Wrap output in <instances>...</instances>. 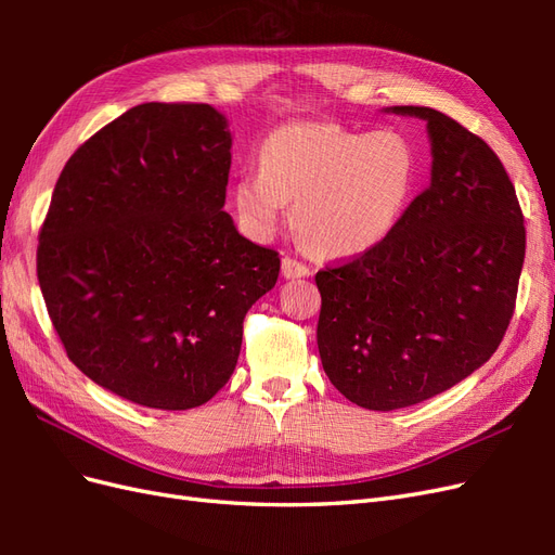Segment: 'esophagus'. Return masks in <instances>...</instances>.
<instances>
[{
    "label": "esophagus",
    "mask_w": 555,
    "mask_h": 555,
    "mask_svg": "<svg viewBox=\"0 0 555 555\" xmlns=\"http://www.w3.org/2000/svg\"><path fill=\"white\" fill-rule=\"evenodd\" d=\"M282 275L287 280H296V278H308L310 275V268L306 263H300L292 257H284L282 259Z\"/></svg>",
    "instance_id": "obj_1"
}]
</instances>
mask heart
I'll return each mask as SVG.
<instances>
[{
	"mask_svg": "<svg viewBox=\"0 0 555 555\" xmlns=\"http://www.w3.org/2000/svg\"><path fill=\"white\" fill-rule=\"evenodd\" d=\"M416 157L396 131H357L338 122L280 127L259 150V173L233 184L245 229L266 238L292 220L324 257H359L377 247L405 210Z\"/></svg>",
	"mask_w": 555,
	"mask_h": 555,
	"instance_id": "obj_1",
	"label": "heart"
}]
</instances>
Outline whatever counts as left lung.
I'll return each instance as SVG.
<instances>
[{
	"label": "left lung",
	"instance_id": "obj_1",
	"mask_svg": "<svg viewBox=\"0 0 555 555\" xmlns=\"http://www.w3.org/2000/svg\"><path fill=\"white\" fill-rule=\"evenodd\" d=\"M426 122L430 184L377 247L314 275L324 373L359 408L391 412L473 375L502 343L526 257L514 184L493 150L444 113Z\"/></svg>",
	"mask_w": 555,
	"mask_h": 555
}]
</instances>
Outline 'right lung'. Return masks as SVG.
I'll return each instance as SVG.
<instances>
[{"instance_id":"add662e5","label":"right lung","mask_w":555,"mask_h":555,"mask_svg":"<svg viewBox=\"0 0 555 555\" xmlns=\"http://www.w3.org/2000/svg\"><path fill=\"white\" fill-rule=\"evenodd\" d=\"M231 143L217 108L150 102L82 143L55 184L37 251L48 314L78 371L137 405L208 402L278 282V251L224 212Z\"/></svg>"}]
</instances>
